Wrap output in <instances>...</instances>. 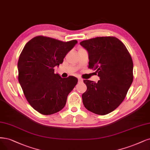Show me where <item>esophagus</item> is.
<instances>
[{"instance_id":"esophagus-1","label":"esophagus","mask_w":150,"mask_h":150,"mask_svg":"<svg viewBox=\"0 0 150 150\" xmlns=\"http://www.w3.org/2000/svg\"><path fill=\"white\" fill-rule=\"evenodd\" d=\"M78 82H83V79H81V78H80V77H79V78H78Z\"/></svg>"}]
</instances>
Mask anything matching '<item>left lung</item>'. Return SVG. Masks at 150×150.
Wrapping results in <instances>:
<instances>
[{
	"label": "left lung",
	"instance_id": "8db88e82",
	"mask_svg": "<svg viewBox=\"0 0 150 150\" xmlns=\"http://www.w3.org/2000/svg\"><path fill=\"white\" fill-rule=\"evenodd\" d=\"M88 52L89 68L97 69V82L84 80L87 91L82 95L87 110L98 115L112 112L124 100L133 82V64L126 46L113 37L82 41Z\"/></svg>",
	"mask_w": 150,
	"mask_h": 150
}]
</instances>
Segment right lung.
Returning <instances> with one entry per match:
<instances>
[{
	"label": "right lung",
	"mask_w": 150,
	"mask_h": 150,
	"mask_svg": "<svg viewBox=\"0 0 150 150\" xmlns=\"http://www.w3.org/2000/svg\"><path fill=\"white\" fill-rule=\"evenodd\" d=\"M77 43V40L63 42L39 36L30 40L20 55L19 83L30 105L43 115L63 109L68 94L77 83L76 77L62 78L54 70Z\"/></svg>",
	"instance_id": "obj_1"
}]
</instances>
